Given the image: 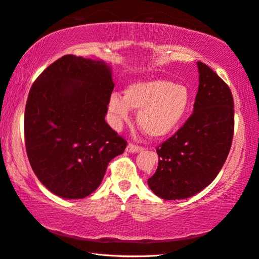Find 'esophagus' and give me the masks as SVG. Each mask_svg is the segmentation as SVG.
I'll use <instances>...</instances> for the list:
<instances>
[{"label":"esophagus","instance_id":"1","mask_svg":"<svg viewBox=\"0 0 259 259\" xmlns=\"http://www.w3.org/2000/svg\"><path fill=\"white\" fill-rule=\"evenodd\" d=\"M143 149H144L143 146L133 144V143H129L128 146H126V151L128 152H138V151H142Z\"/></svg>","mask_w":259,"mask_h":259}]
</instances>
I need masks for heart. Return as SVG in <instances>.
I'll return each mask as SVG.
<instances>
[{
	"label": "heart",
	"mask_w": 259,
	"mask_h": 259,
	"mask_svg": "<svg viewBox=\"0 0 259 259\" xmlns=\"http://www.w3.org/2000/svg\"><path fill=\"white\" fill-rule=\"evenodd\" d=\"M191 105L190 92L183 84L156 79L135 82L126 88L124 98L114 94L109 111L117 122L129 118L130 108L141 110L138 124L151 137L171 134L184 121Z\"/></svg>",
	"instance_id": "obj_1"
}]
</instances>
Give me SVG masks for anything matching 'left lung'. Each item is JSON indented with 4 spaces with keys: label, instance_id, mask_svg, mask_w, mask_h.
<instances>
[{
    "label": "left lung",
    "instance_id": "1",
    "mask_svg": "<svg viewBox=\"0 0 259 259\" xmlns=\"http://www.w3.org/2000/svg\"><path fill=\"white\" fill-rule=\"evenodd\" d=\"M194 110L177 133L157 146L158 166L149 187L165 200L186 199L207 187L228 157L234 136V99L228 84L198 61Z\"/></svg>",
    "mask_w": 259,
    "mask_h": 259
}]
</instances>
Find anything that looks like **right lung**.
Masks as SVG:
<instances>
[{
    "label": "right lung",
    "instance_id": "add662e5",
    "mask_svg": "<svg viewBox=\"0 0 259 259\" xmlns=\"http://www.w3.org/2000/svg\"><path fill=\"white\" fill-rule=\"evenodd\" d=\"M114 82L103 61L66 55L34 80L24 113L25 148L40 183L60 198L100 186L126 141L105 121Z\"/></svg>",
    "mask_w": 259,
    "mask_h": 259
}]
</instances>
